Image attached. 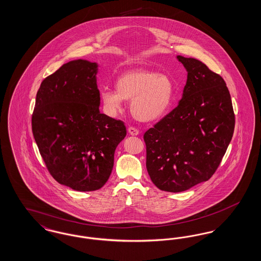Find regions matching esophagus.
I'll use <instances>...</instances> for the list:
<instances>
[{
    "instance_id": "obj_1",
    "label": "esophagus",
    "mask_w": 261,
    "mask_h": 261,
    "mask_svg": "<svg viewBox=\"0 0 261 261\" xmlns=\"http://www.w3.org/2000/svg\"><path fill=\"white\" fill-rule=\"evenodd\" d=\"M128 132H129V134H130L131 136H137V135H139V131L137 130L136 128H134V127H129V128H128Z\"/></svg>"
}]
</instances>
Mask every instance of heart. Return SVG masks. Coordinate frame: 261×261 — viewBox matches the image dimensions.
<instances>
[{"label": "heart", "instance_id": "1", "mask_svg": "<svg viewBox=\"0 0 261 261\" xmlns=\"http://www.w3.org/2000/svg\"><path fill=\"white\" fill-rule=\"evenodd\" d=\"M174 85L166 74L137 69L125 72L116 80V90L103 88L100 100L106 112L115 115L123 100L130 101V111L137 120L150 122L162 118L173 100Z\"/></svg>", "mask_w": 261, "mask_h": 261}]
</instances>
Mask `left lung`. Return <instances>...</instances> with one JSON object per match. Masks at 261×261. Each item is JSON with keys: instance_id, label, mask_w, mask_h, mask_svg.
I'll list each match as a JSON object with an SVG mask.
<instances>
[{"instance_id": "1", "label": "left lung", "mask_w": 261, "mask_h": 261, "mask_svg": "<svg viewBox=\"0 0 261 261\" xmlns=\"http://www.w3.org/2000/svg\"><path fill=\"white\" fill-rule=\"evenodd\" d=\"M176 59L188 73L182 99L144 135L150 180L160 190L171 193L184 192L211 178L235 128L223 78L196 59Z\"/></svg>"}]
</instances>
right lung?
Wrapping results in <instances>:
<instances>
[{
    "instance_id": "right-lung-1",
    "label": "right lung",
    "mask_w": 261,
    "mask_h": 261,
    "mask_svg": "<svg viewBox=\"0 0 261 261\" xmlns=\"http://www.w3.org/2000/svg\"><path fill=\"white\" fill-rule=\"evenodd\" d=\"M99 64L64 63L43 80L32 115V132L51 176L79 192L99 190L109 180L114 151L126 136L120 120L99 112Z\"/></svg>"
}]
</instances>
